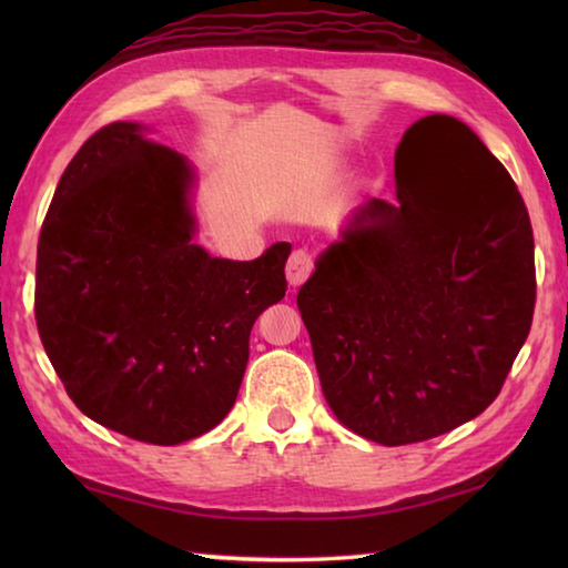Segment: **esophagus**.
Listing matches in <instances>:
<instances>
[{"instance_id":"1","label":"esophagus","mask_w":568,"mask_h":568,"mask_svg":"<svg viewBox=\"0 0 568 568\" xmlns=\"http://www.w3.org/2000/svg\"><path fill=\"white\" fill-rule=\"evenodd\" d=\"M313 273V257L311 253H305V250H295V253L287 257V265H285V275H287V283L293 287H297L301 283L307 281V275Z\"/></svg>"}]
</instances>
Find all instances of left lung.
<instances>
[{
	"instance_id": "1",
	"label": "left lung",
	"mask_w": 568,
	"mask_h": 568,
	"mask_svg": "<svg viewBox=\"0 0 568 568\" xmlns=\"http://www.w3.org/2000/svg\"><path fill=\"white\" fill-rule=\"evenodd\" d=\"M396 187V203L355 210L297 291L325 400L383 446L491 406L536 303L528 210L474 130L448 114L410 124Z\"/></svg>"
}]
</instances>
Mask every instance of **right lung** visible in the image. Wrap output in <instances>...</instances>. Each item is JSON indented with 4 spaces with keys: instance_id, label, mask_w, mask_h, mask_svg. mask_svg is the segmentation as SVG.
Segmentation results:
<instances>
[{
    "instance_id": "right-lung-1",
    "label": "right lung",
    "mask_w": 568,
    "mask_h": 568,
    "mask_svg": "<svg viewBox=\"0 0 568 568\" xmlns=\"http://www.w3.org/2000/svg\"><path fill=\"white\" fill-rule=\"evenodd\" d=\"M112 122L67 165L37 245L34 318L47 358L84 416L175 446L237 398L250 331L287 291L291 243L257 261L192 243L190 162Z\"/></svg>"
}]
</instances>
